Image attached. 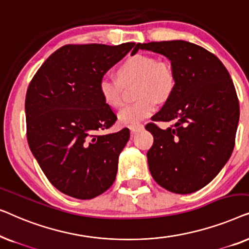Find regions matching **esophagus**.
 Listing matches in <instances>:
<instances>
[{
	"label": "esophagus",
	"instance_id": "obj_1",
	"mask_svg": "<svg viewBox=\"0 0 249 249\" xmlns=\"http://www.w3.org/2000/svg\"><path fill=\"white\" fill-rule=\"evenodd\" d=\"M129 129H130L131 132L141 131L142 129H144V124H131V125H129Z\"/></svg>",
	"mask_w": 249,
	"mask_h": 249
}]
</instances>
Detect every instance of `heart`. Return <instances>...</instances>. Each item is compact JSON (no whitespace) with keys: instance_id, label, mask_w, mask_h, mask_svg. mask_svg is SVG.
I'll list each match as a JSON object with an SVG mask.
<instances>
[{"instance_id":"b5f03b06","label":"heart","mask_w":249,"mask_h":249,"mask_svg":"<svg viewBox=\"0 0 249 249\" xmlns=\"http://www.w3.org/2000/svg\"><path fill=\"white\" fill-rule=\"evenodd\" d=\"M117 76H103L98 81V91L108 107L118 108L124 105V85L137 81L135 103L128 105L119 114L122 124H135L151 117L160 102L168 100L177 84V74L172 64L160 61L149 54L129 55L117 69Z\"/></svg>"}]
</instances>
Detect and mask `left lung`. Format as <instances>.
<instances>
[{
    "label": "left lung",
    "instance_id": "8db88e82",
    "mask_svg": "<svg viewBox=\"0 0 249 249\" xmlns=\"http://www.w3.org/2000/svg\"><path fill=\"white\" fill-rule=\"evenodd\" d=\"M168 57L177 74L175 90L153 121L148 168L160 186L176 194L197 192L230 159L239 121V101L227 68L213 53L185 40L138 44Z\"/></svg>",
    "mask_w": 249,
    "mask_h": 249
}]
</instances>
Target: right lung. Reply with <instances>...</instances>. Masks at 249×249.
Segmentation results:
<instances>
[{"label":"right lung","mask_w":249,"mask_h":249,"mask_svg":"<svg viewBox=\"0 0 249 249\" xmlns=\"http://www.w3.org/2000/svg\"><path fill=\"white\" fill-rule=\"evenodd\" d=\"M138 44H69L51 54L30 81L27 141L49 181L78 199L94 198L114 182L128 128L107 134L117 115L98 81Z\"/></svg>","instance_id":"add662e5"}]
</instances>
